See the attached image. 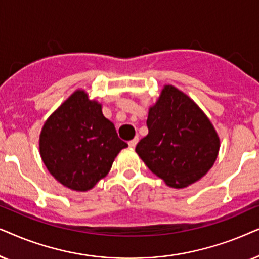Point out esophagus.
<instances>
[{
    "label": "esophagus",
    "instance_id": "esophagus-1",
    "mask_svg": "<svg viewBox=\"0 0 259 259\" xmlns=\"http://www.w3.org/2000/svg\"><path fill=\"white\" fill-rule=\"evenodd\" d=\"M137 142H139V137H135V139L134 140H132V141H129V147L130 148H135L136 147V144H137Z\"/></svg>",
    "mask_w": 259,
    "mask_h": 259
}]
</instances>
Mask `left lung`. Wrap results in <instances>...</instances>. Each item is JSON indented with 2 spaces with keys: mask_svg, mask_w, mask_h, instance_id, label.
Wrapping results in <instances>:
<instances>
[{
  "mask_svg": "<svg viewBox=\"0 0 259 259\" xmlns=\"http://www.w3.org/2000/svg\"><path fill=\"white\" fill-rule=\"evenodd\" d=\"M148 135L136 153L168 187L185 188L208 173L220 139L206 113L191 97L167 84L148 112Z\"/></svg>",
  "mask_w": 259,
  "mask_h": 259,
  "instance_id": "left-lung-1",
  "label": "left lung"
}]
</instances>
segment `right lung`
I'll return each instance as SVG.
<instances>
[{
	"mask_svg": "<svg viewBox=\"0 0 259 259\" xmlns=\"http://www.w3.org/2000/svg\"><path fill=\"white\" fill-rule=\"evenodd\" d=\"M127 144L105 118L102 104L78 89L45 122L39 137L42 162L58 182L88 192L105 178Z\"/></svg>",
	"mask_w": 259,
	"mask_h": 259,
	"instance_id": "add662e5",
	"label": "right lung"
}]
</instances>
